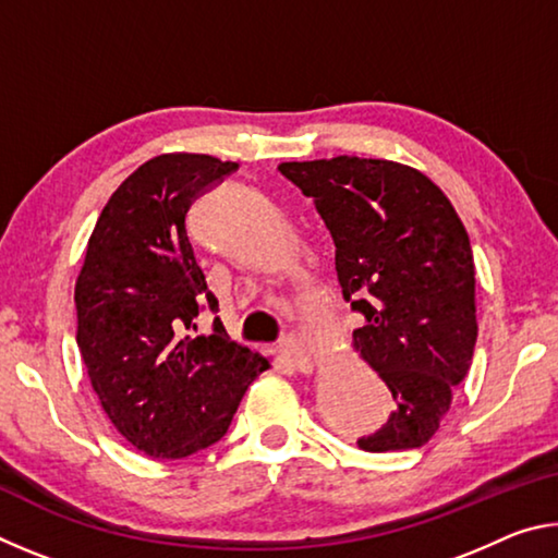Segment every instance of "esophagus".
Instances as JSON below:
<instances>
[{
  "mask_svg": "<svg viewBox=\"0 0 558 558\" xmlns=\"http://www.w3.org/2000/svg\"><path fill=\"white\" fill-rule=\"evenodd\" d=\"M278 352L282 359H288V362L295 366L300 372H310L313 369V354L307 352L305 344L300 342L295 337H286L282 342L278 344Z\"/></svg>",
  "mask_w": 558,
  "mask_h": 558,
  "instance_id": "1",
  "label": "esophagus"
}]
</instances>
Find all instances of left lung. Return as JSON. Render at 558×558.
Listing matches in <instances>:
<instances>
[{"instance_id": "1", "label": "left lung", "mask_w": 558, "mask_h": 558, "mask_svg": "<svg viewBox=\"0 0 558 558\" xmlns=\"http://www.w3.org/2000/svg\"><path fill=\"white\" fill-rule=\"evenodd\" d=\"M278 169L313 196L335 241L342 295L366 319L354 347L393 396L389 421L359 448H421L448 413L477 342L465 226L426 174L389 159L339 155Z\"/></svg>"}]
</instances>
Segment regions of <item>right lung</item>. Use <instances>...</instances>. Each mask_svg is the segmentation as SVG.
Wrapping results in <instances>:
<instances>
[{
	"instance_id": "obj_1",
	"label": "right lung",
	"mask_w": 558,
	"mask_h": 558,
	"mask_svg": "<svg viewBox=\"0 0 558 558\" xmlns=\"http://www.w3.org/2000/svg\"><path fill=\"white\" fill-rule=\"evenodd\" d=\"M239 165L159 155L102 209L75 282L78 342L93 391L122 436L177 460L219 442L268 362L226 335L189 337L204 307L219 313L186 233V214Z\"/></svg>"
}]
</instances>
